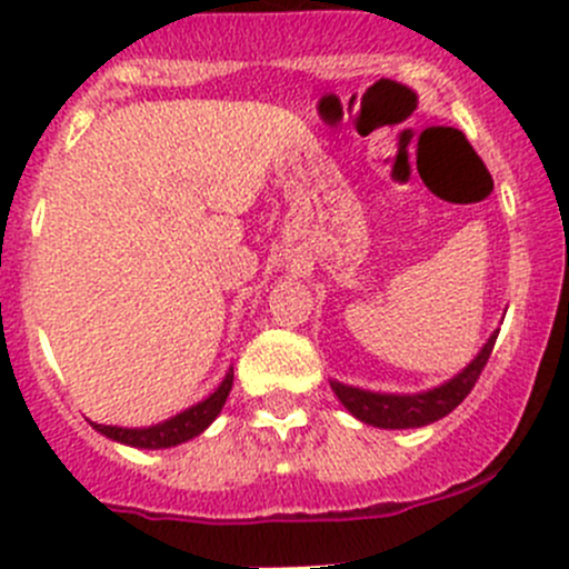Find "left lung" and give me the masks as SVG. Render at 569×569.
Masks as SVG:
<instances>
[{
	"label": "left lung",
	"instance_id": "left-lung-1",
	"mask_svg": "<svg viewBox=\"0 0 569 569\" xmlns=\"http://www.w3.org/2000/svg\"><path fill=\"white\" fill-rule=\"evenodd\" d=\"M495 339H498V330L489 336V341L470 367L461 369L448 383L437 386L431 391H422V395H380V391H363L356 389V386H345L339 380H330V389L336 391L341 406L352 417L361 419V422L375 425V428H391V431L395 428H422V425H431L437 419L448 417L470 395L478 375L483 372L489 356H492Z\"/></svg>",
	"mask_w": 569,
	"mask_h": 569
}]
</instances>
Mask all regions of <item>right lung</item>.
Instances as JSON below:
<instances>
[{"label": "right lung", "mask_w": 569, "mask_h": 569, "mask_svg": "<svg viewBox=\"0 0 569 569\" xmlns=\"http://www.w3.org/2000/svg\"><path fill=\"white\" fill-rule=\"evenodd\" d=\"M230 389H233V369L224 375V380L219 383V389L211 397H206L202 402L191 406L189 411L178 413V417L167 419V422L150 425V428H116V425H97L99 433H104L108 439L121 445H130V448H144V450H161V448H174L180 442H189V439L200 437L208 425L219 417L224 400H228Z\"/></svg>", "instance_id": "add662e5"}]
</instances>
